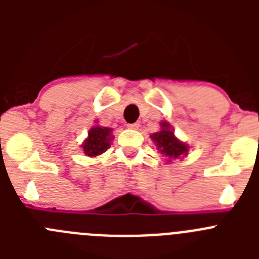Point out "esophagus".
<instances>
[{"label":"esophagus","mask_w":259,"mask_h":259,"mask_svg":"<svg viewBox=\"0 0 259 259\" xmlns=\"http://www.w3.org/2000/svg\"><path fill=\"white\" fill-rule=\"evenodd\" d=\"M139 127H140V123H131V124H128V128H131V130H137Z\"/></svg>","instance_id":"esophagus-1"}]
</instances>
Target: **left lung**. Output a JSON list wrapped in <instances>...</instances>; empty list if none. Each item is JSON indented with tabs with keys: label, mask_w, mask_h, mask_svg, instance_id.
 <instances>
[{
	"label": "left lung",
	"mask_w": 259,
	"mask_h": 259,
	"mask_svg": "<svg viewBox=\"0 0 259 259\" xmlns=\"http://www.w3.org/2000/svg\"><path fill=\"white\" fill-rule=\"evenodd\" d=\"M150 137L157 145L158 150L167 158H170V161L174 158H179L180 155H185L188 153V146L182 143L179 139H176L168 123L162 122L161 131L150 135Z\"/></svg>",
	"instance_id": "obj_1"
}]
</instances>
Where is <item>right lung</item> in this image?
Returning a JSON list of instances; mask_svg holds the SVG:
<instances>
[{"instance_id": "1", "label": "right lung", "mask_w": 259, "mask_h": 259, "mask_svg": "<svg viewBox=\"0 0 259 259\" xmlns=\"http://www.w3.org/2000/svg\"><path fill=\"white\" fill-rule=\"evenodd\" d=\"M111 131H113L111 128L100 127V125H95L93 128H91L87 140L81 145L83 152L88 157H97L106 152L110 148V141L113 139Z\"/></svg>"}]
</instances>
